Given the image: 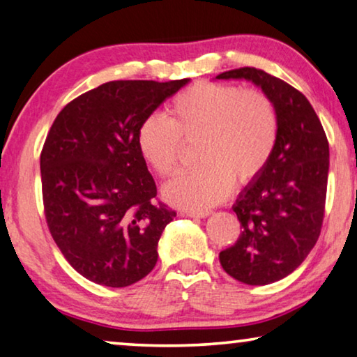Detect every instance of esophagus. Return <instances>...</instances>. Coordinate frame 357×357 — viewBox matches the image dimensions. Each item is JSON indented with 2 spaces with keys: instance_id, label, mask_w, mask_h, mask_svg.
Segmentation results:
<instances>
[{
  "instance_id": "esophagus-1",
  "label": "esophagus",
  "mask_w": 357,
  "mask_h": 357,
  "mask_svg": "<svg viewBox=\"0 0 357 357\" xmlns=\"http://www.w3.org/2000/svg\"><path fill=\"white\" fill-rule=\"evenodd\" d=\"M209 214H211V211H209V209H205V211H188V216H190V218H208Z\"/></svg>"
}]
</instances>
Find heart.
Returning a JSON list of instances; mask_svg holds the SVG:
<instances>
[{
	"label": "heart",
	"instance_id": "obj_1",
	"mask_svg": "<svg viewBox=\"0 0 357 357\" xmlns=\"http://www.w3.org/2000/svg\"><path fill=\"white\" fill-rule=\"evenodd\" d=\"M273 101L257 89L202 81L179 92L168 106V119L151 114L138 128V149L149 168L168 178L178 167L181 139H199L202 165L179 173L163 195L174 206L205 211L222 202L234 185L260 176L278 141Z\"/></svg>",
	"mask_w": 357,
	"mask_h": 357
}]
</instances>
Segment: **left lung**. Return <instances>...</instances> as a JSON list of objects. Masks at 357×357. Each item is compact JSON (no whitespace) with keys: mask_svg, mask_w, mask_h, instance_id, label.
I'll use <instances>...</instances> for the list:
<instances>
[{"mask_svg":"<svg viewBox=\"0 0 357 357\" xmlns=\"http://www.w3.org/2000/svg\"><path fill=\"white\" fill-rule=\"evenodd\" d=\"M267 93L278 114V141L268 165L234 205L241 234L219 260L231 278L264 286L291 275L319 238L324 219L329 141L302 92L252 66L220 73Z\"/></svg>","mask_w":357,"mask_h":357,"instance_id":"1","label":"left lung"}]
</instances>
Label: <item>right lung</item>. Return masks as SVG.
<instances>
[{
  "mask_svg": "<svg viewBox=\"0 0 357 357\" xmlns=\"http://www.w3.org/2000/svg\"><path fill=\"white\" fill-rule=\"evenodd\" d=\"M188 84L111 81L59 112L41 151L44 214L65 259L84 278L126 287L157 264L176 211L157 200L141 157V122Z\"/></svg>",
  "mask_w": 357,
  "mask_h": 357,
  "instance_id": "add662e5",
  "label": "right lung"
}]
</instances>
